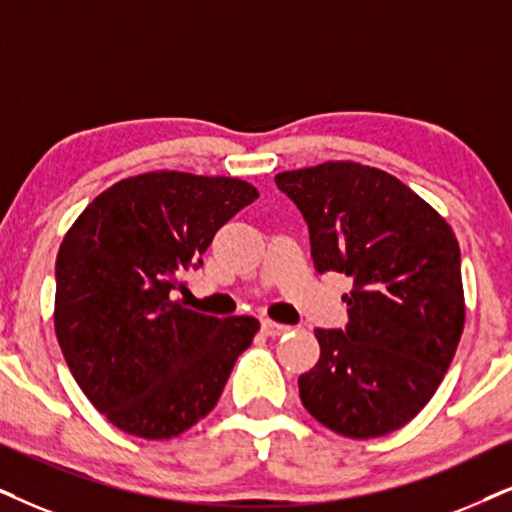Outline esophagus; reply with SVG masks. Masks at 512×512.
Returning a JSON list of instances; mask_svg holds the SVG:
<instances>
[{
    "label": "esophagus",
    "mask_w": 512,
    "mask_h": 512,
    "mask_svg": "<svg viewBox=\"0 0 512 512\" xmlns=\"http://www.w3.org/2000/svg\"><path fill=\"white\" fill-rule=\"evenodd\" d=\"M288 331H290V326H286V323H276L269 319L262 321V333L269 335V338H278V335H286Z\"/></svg>",
    "instance_id": "esophagus-1"
}]
</instances>
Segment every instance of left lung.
I'll list each match as a JSON object with an SVG mask.
<instances>
[{"instance_id":"8db88e82","label":"left lung","mask_w":512,"mask_h":512,"mask_svg":"<svg viewBox=\"0 0 512 512\" xmlns=\"http://www.w3.org/2000/svg\"><path fill=\"white\" fill-rule=\"evenodd\" d=\"M309 229L314 267L352 278L345 328H316L300 399L352 439L399 430L437 392L463 333L461 248L397 177L359 163L276 174Z\"/></svg>"}]
</instances>
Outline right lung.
I'll return each instance as SVG.
<instances>
[{"label": "right lung", "instance_id": "right-lung-1", "mask_svg": "<svg viewBox=\"0 0 512 512\" xmlns=\"http://www.w3.org/2000/svg\"><path fill=\"white\" fill-rule=\"evenodd\" d=\"M260 193L243 179L148 172L96 196L56 257V338L87 399L115 428L170 439L215 409L255 316L172 300L184 271Z\"/></svg>", "mask_w": 512, "mask_h": 512}]
</instances>
